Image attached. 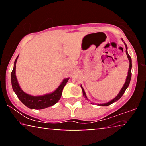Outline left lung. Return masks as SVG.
<instances>
[{
    "label": "left lung",
    "instance_id": "obj_1",
    "mask_svg": "<svg viewBox=\"0 0 146 146\" xmlns=\"http://www.w3.org/2000/svg\"><path fill=\"white\" fill-rule=\"evenodd\" d=\"M122 40L123 42V39H122ZM123 43L125 44V53H126V55L127 56V58L128 60L129 61V70H128V73H127V76L126 77V80H125V82L124 83V84H123V87L121 89L120 91H119V93H118V95L116 96V97L112 99L111 100H110V102H106V103H103V104H97V105L100 106H109L110 104H111L115 102L116 101H117L120 99V98L122 97V96L123 95V94L124 93V92L126 90V89L128 88V86L129 85V83H130V81H131V68H132V60H131V56H129V54H128L127 52V46L126 45V44H125L124 42H123ZM80 87L82 88V93H83V96L84 97L86 100H88V98L87 97V96H86V94L85 93V91L84 90V88H82V85H80ZM91 104H94L95 103H92L91 102Z\"/></svg>",
    "mask_w": 146,
    "mask_h": 146
}]
</instances>
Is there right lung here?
Returning <instances> with one entry per match:
<instances>
[{"label": "right lung", "mask_w": 146, "mask_h": 146, "mask_svg": "<svg viewBox=\"0 0 146 146\" xmlns=\"http://www.w3.org/2000/svg\"><path fill=\"white\" fill-rule=\"evenodd\" d=\"M19 55L17 56L15 60L13 69L11 74L12 88H13V90L19 99L21 101L22 103H23L26 106L31 109V110H42V109H45L55 105L60 100L62 93L63 88L66 84V83L68 82L70 78H64L58 87L53 92L47 93L43 95L33 96L29 95V94L24 92L21 88L18 83V80L17 79L15 74L16 63Z\"/></svg>", "instance_id": "1"}]
</instances>
